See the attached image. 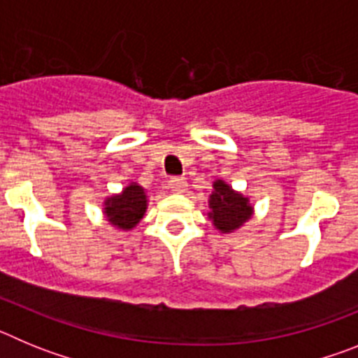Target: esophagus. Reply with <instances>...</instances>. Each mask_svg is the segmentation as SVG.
<instances>
[{
    "label": "esophagus",
    "instance_id": "esophagus-1",
    "mask_svg": "<svg viewBox=\"0 0 358 358\" xmlns=\"http://www.w3.org/2000/svg\"><path fill=\"white\" fill-rule=\"evenodd\" d=\"M170 188L176 194H185L186 189H188V181H186L185 177H172L170 179Z\"/></svg>",
    "mask_w": 358,
    "mask_h": 358
}]
</instances>
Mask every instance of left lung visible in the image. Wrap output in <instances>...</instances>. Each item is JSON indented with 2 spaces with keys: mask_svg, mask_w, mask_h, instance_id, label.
I'll use <instances>...</instances> for the list:
<instances>
[{
  "mask_svg": "<svg viewBox=\"0 0 358 358\" xmlns=\"http://www.w3.org/2000/svg\"><path fill=\"white\" fill-rule=\"evenodd\" d=\"M208 208H210L208 218L211 220L215 229L224 235H231V233L238 231L255 215V206L251 204L248 195L236 192L224 179L213 181V189L208 199Z\"/></svg>",
  "mask_w": 358,
  "mask_h": 358,
  "instance_id": "obj_1",
  "label": "left lung"
}]
</instances>
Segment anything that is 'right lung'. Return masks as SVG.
Listing matches in <instances>:
<instances>
[{
    "mask_svg": "<svg viewBox=\"0 0 358 358\" xmlns=\"http://www.w3.org/2000/svg\"><path fill=\"white\" fill-rule=\"evenodd\" d=\"M102 213L107 222L118 231H131L141 222L148 208L147 189L131 181L120 194L103 199Z\"/></svg>",
    "mask_w": 358,
    "mask_h": 358,
    "instance_id": "add662e5",
    "label": "right lung"
}]
</instances>
